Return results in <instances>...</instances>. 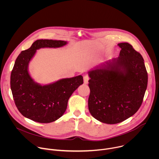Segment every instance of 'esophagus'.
<instances>
[{
    "label": "esophagus",
    "mask_w": 159,
    "mask_h": 159,
    "mask_svg": "<svg viewBox=\"0 0 159 159\" xmlns=\"http://www.w3.org/2000/svg\"><path fill=\"white\" fill-rule=\"evenodd\" d=\"M89 80V77L87 75H85V76L84 77V83L85 84H88Z\"/></svg>",
    "instance_id": "1"
}]
</instances>
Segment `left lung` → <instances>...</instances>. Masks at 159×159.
Returning <instances> with one entry per match:
<instances>
[{"label":"left lung","instance_id":"1","mask_svg":"<svg viewBox=\"0 0 159 159\" xmlns=\"http://www.w3.org/2000/svg\"><path fill=\"white\" fill-rule=\"evenodd\" d=\"M120 56L88 72L89 112L106 124L121 123L140 108L147 87L148 74L142 56L128 43H119Z\"/></svg>","mask_w":159,"mask_h":159}]
</instances>
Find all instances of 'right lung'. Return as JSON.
I'll return each mask as SVG.
<instances>
[{
	"label": "right lung",
	"instance_id": "right-lung-1",
	"mask_svg": "<svg viewBox=\"0 0 159 159\" xmlns=\"http://www.w3.org/2000/svg\"><path fill=\"white\" fill-rule=\"evenodd\" d=\"M67 43L61 40L38 39L16 58L11 75V89L16 106L25 117L41 123L57 120L65 112L71 95L83 84L82 76L78 75L41 85L30 74L29 64L37 50L60 48Z\"/></svg>",
	"mask_w": 159,
	"mask_h": 159
}]
</instances>
